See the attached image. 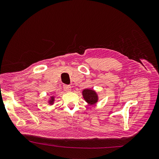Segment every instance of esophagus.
I'll use <instances>...</instances> for the list:
<instances>
[{"instance_id":"esophagus-1","label":"esophagus","mask_w":159,"mask_h":159,"mask_svg":"<svg viewBox=\"0 0 159 159\" xmlns=\"http://www.w3.org/2000/svg\"><path fill=\"white\" fill-rule=\"evenodd\" d=\"M63 88H64L65 91H66V92H70L71 90V88L70 85H65L64 86H63Z\"/></svg>"}]
</instances>
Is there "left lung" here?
Segmentation results:
<instances>
[{"label": "left lung", "instance_id": "1", "mask_svg": "<svg viewBox=\"0 0 159 159\" xmlns=\"http://www.w3.org/2000/svg\"><path fill=\"white\" fill-rule=\"evenodd\" d=\"M83 97L89 105L94 106L99 101V95L94 89L90 88H85L82 91Z\"/></svg>", "mask_w": 159, "mask_h": 159}]
</instances>
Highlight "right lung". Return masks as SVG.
<instances>
[{"instance_id": "obj_1", "label": "right lung", "mask_w": 159, "mask_h": 159, "mask_svg": "<svg viewBox=\"0 0 159 159\" xmlns=\"http://www.w3.org/2000/svg\"><path fill=\"white\" fill-rule=\"evenodd\" d=\"M54 102H55V97H54V96H51V97H50L49 99L48 100V104H49L50 106H52V105H53Z\"/></svg>"}]
</instances>
